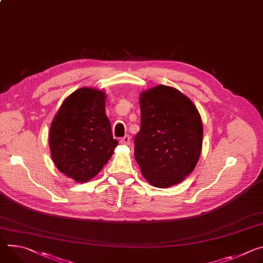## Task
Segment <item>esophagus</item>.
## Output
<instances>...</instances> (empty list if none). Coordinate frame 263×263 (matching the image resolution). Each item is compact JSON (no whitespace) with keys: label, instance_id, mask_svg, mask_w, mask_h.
<instances>
[{"label":"esophagus","instance_id":"1","mask_svg":"<svg viewBox=\"0 0 263 263\" xmlns=\"http://www.w3.org/2000/svg\"><path fill=\"white\" fill-rule=\"evenodd\" d=\"M130 135H125L122 139H121V144L122 145H125V146H129L130 145Z\"/></svg>","mask_w":263,"mask_h":263}]
</instances>
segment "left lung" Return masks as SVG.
Listing matches in <instances>:
<instances>
[{"instance_id": "1", "label": "left lung", "mask_w": 263, "mask_h": 263, "mask_svg": "<svg viewBox=\"0 0 263 263\" xmlns=\"http://www.w3.org/2000/svg\"><path fill=\"white\" fill-rule=\"evenodd\" d=\"M140 130L134 155L145 178L169 187L195 168L202 146V124L194 104L178 90L159 85L140 94Z\"/></svg>"}]
</instances>
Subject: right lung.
I'll return each instance as SVG.
<instances>
[{
    "label": "right lung",
    "instance_id": "1",
    "mask_svg": "<svg viewBox=\"0 0 263 263\" xmlns=\"http://www.w3.org/2000/svg\"><path fill=\"white\" fill-rule=\"evenodd\" d=\"M105 93L81 88L64 101L50 127L49 146L57 168L78 182L93 178L118 141L105 112Z\"/></svg>",
    "mask_w": 263,
    "mask_h": 263
}]
</instances>
